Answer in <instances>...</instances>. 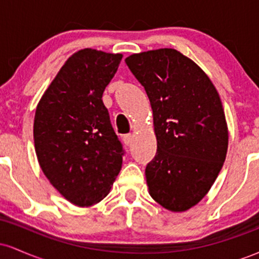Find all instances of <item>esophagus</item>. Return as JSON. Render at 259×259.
I'll return each mask as SVG.
<instances>
[{"label": "esophagus", "mask_w": 259, "mask_h": 259, "mask_svg": "<svg viewBox=\"0 0 259 259\" xmlns=\"http://www.w3.org/2000/svg\"><path fill=\"white\" fill-rule=\"evenodd\" d=\"M133 140H134V135H133V134H125V135L123 136L124 144L127 145V146H129V145H132Z\"/></svg>", "instance_id": "34e87169"}]
</instances>
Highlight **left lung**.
I'll use <instances>...</instances> for the list:
<instances>
[{
    "mask_svg": "<svg viewBox=\"0 0 259 259\" xmlns=\"http://www.w3.org/2000/svg\"><path fill=\"white\" fill-rule=\"evenodd\" d=\"M125 63L153 112L157 152L145 170L150 195L184 212L206 196L227 157L221 97L203 70L174 49L132 55Z\"/></svg>",
    "mask_w": 259,
    "mask_h": 259,
    "instance_id": "1",
    "label": "left lung"
}]
</instances>
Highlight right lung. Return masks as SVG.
Returning <instances> with one entry per match:
<instances>
[{
    "label": "right lung",
    "mask_w": 259,
    "mask_h": 259,
    "mask_svg": "<svg viewBox=\"0 0 259 259\" xmlns=\"http://www.w3.org/2000/svg\"><path fill=\"white\" fill-rule=\"evenodd\" d=\"M121 57L91 49L74 53L35 112L40 167L75 206L89 207L102 200L121 169L125 152L102 101Z\"/></svg>",
    "instance_id": "1"
}]
</instances>
